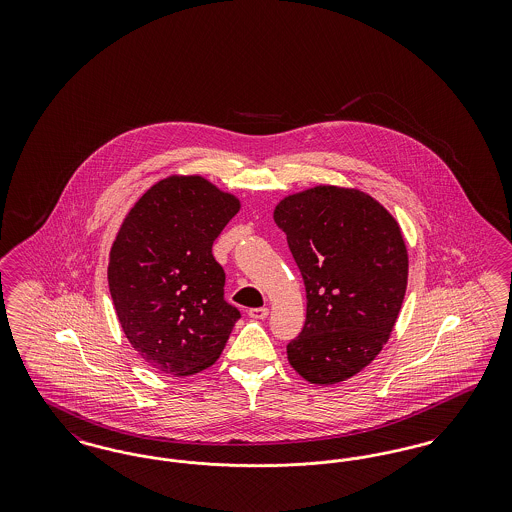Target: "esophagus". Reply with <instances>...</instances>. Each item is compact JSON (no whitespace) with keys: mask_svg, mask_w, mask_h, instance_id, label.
<instances>
[{"mask_svg":"<svg viewBox=\"0 0 512 512\" xmlns=\"http://www.w3.org/2000/svg\"><path fill=\"white\" fill-rule=\"evenodd\" d=\"M251 318H257V320H261V318L268 317V309L267 307H257V309H249V313H247Z\"/></svg>","mask_w":512,"mask_h":512,"instance_id":"esophagus-1","label":"esophagus"}]
</instances>
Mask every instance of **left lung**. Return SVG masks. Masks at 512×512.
Listing matches in <instances>:
<instances>
[{
    "label": "left lung",
    "instance_id": "8db88e82",
    "mask_svg": "<svg viewBox=\"0 0 512 512\" xmlns=\"http://www.w3.org/2000/svg\"><path fill=\"white\" fill-rule=\"evenodd\" d=\"M305 282L307 318L290 365L313 384L363 370L390 338L409 259L399 224L370 195L317 186L274 209Z\"/></svg>",
    "mask_w": 512,
    "mask_h": 512
}]
</instances>
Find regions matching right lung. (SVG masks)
<instances>
[{
    "label": "right lung",
    "mask_w": 512,
    "mask_h": 512,
    "mask_svg": "<svg viewBox=\"0 0 512 512\" xmlns=\"http://www.w3.org/2000/svg\"><path fill=\"white\" fill-rule=\"evenodd\" d=\"M240 201L201 176H171L138 199L109 257V292L132 347L174 376L219 359L242 317L224 299L213 242Z\"/></svg>",
    "instance_id": "obj_1"
}]
</instances>
